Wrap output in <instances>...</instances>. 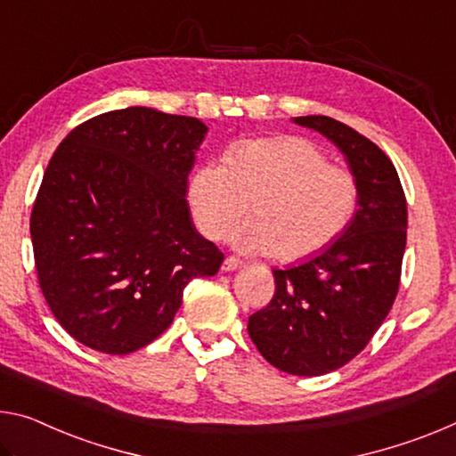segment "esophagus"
I'll return each mask as SVG.
<instances>
[{"mask_svg":"<svg viewBox=\"0 0 456 456\" xmlns=\"http://www.w3.org/2000/svg\"><path fill=\"white\" fill-rule=\"evenodd\" d=\"M223 272H233V270H240V267H243V262L241 259H237L235 256H229L225 257V262H223Z\"/></svg>","mask_w":456,"mask_h":456,"instance_id":"esophagus-1","label":"esophagus"}]
</instances>
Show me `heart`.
I'll return each instance as SVG.
<instances>
[{"instance_id": "heart-1", "label": "heart", "mask_w": 456, "mask_h": 456, "mask_svg": "<svg viewBox=\"0 0 456 456\" xmlns=\"http://www.w3.org/2000/svg\"><path fill=\"white\" fill-rule=\"evenodd\" d=\"M189 200L202 235L219 240L249 211L254 219L233 235L251 254L300 262L330 248L359 205L351 170L329 164L324 151L302 137L241 142L225 160L200 164Z\"/></svg>"}]
</instances>
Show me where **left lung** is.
<instances>
[{"instance_id":"1","label":"left lung","mask_w":456,"mask_h":456,"mask_svg":"<svg viewBox=\"0 0 456 456\" xmlns=\"http://www.w3.org/2000/svg\"><path fill=\"white\" fill-rule=\"evenodd\" d=\"M343 151L359 186V208L338 240L308 262L273 270L270 305L248 332L265 361L292 375H324L359 355L397 296L408 207L386 151L327 115L294 118Z\"/></svg>"}]
</instances>
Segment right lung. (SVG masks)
<instances>
[{"label":"right lung","mask_w":456,"mask_h":456,"mask_svg":"<svg viewBox=\"0 0 456 456\" xmlns=\"http://www.w3.org/2000/svg\"><path fill=\"white\" fill-rule=\"evenodd\" d=\"M207 126L127 107L86 119L50 158L30 216L40 290L91 349L127 355L175 321L223 254L191 221L186 186Z\"/></svg>","instance_id":"add662e5"}]
</instances>
